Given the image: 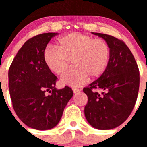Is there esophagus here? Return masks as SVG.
<instances>
[{
    "label": "esophagus",
    "mask_w": 147,
    "mask_h": 147,
    "mask_svg": "<svg viewBox=\"0 0 147 147\" xmlns=\"http://www.w3.org/2000/svg\"><path fill=\"white\" fill-rule=\"evenodd\" d=\"M72 90H73V92L74 93H78V92H79L81 91L80 89L76 88V87H74V88L72 89Z\"/></svg>",
    "instance_id": "1"
}]
</instances>
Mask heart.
<instances>
[{
	"label": "heart",
	"mask_w": 147,
	"mask_h": 147,
	"mask_svg": "<svg viewBox=\"0 0 147 147\" xmlns=\"http://www.w3.org/2000/svg\"><path fill=\"white\" fill-rule=\"evenodd\" d=\"M109 46L102 38H93L80 32H72L58 40L57 47L48 46L43 58L46 66L57 75L65 73L70 64L74 67L63 77L62 81L72 87H80L105 71L109 57Z\"/></svg>",
	"instance_id": "b5f03b06"
}]
</instances>
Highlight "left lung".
Segmentation results:
<instances>
[{
    "instance_id": "8db88e82",
    "label": "left lung",
    "mask_w": 147,
    "mask_h": 147,
    "mask_svg": "<svg viewBox=\"0 0 147 147\" xmlns=\"http://www.w3.org/2000/svg\"><path fill=\"white\" fill-rule=\"evenodd\" d=\"M107 41L109 59L102 75L83 92L88 97L84 115L97 129H112L121 125L132 112L139 88V71L134 55L121 40L92 32ZM101 88L100 94L93 89Z\"/></svg>"
}]
</instances>
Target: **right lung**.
<instances>
[{"instance_id":"obj_1","label":"right lung","mask_w":147,"mask_h":147,"mask_svg":"<svg viewBox=\"0 0 147 147\" xmlns=\"http://www.w3.org/2000/svg\"><path fill=\"white\" fill-rule=\"evenodd\" d=\"M55 32L35 35L18 50L8 70V87L13 107L25 124L38 130L55 127L73 96L69 87L57 90V78L47 68L43 55Z\"/></svg>"}]
</instances>
